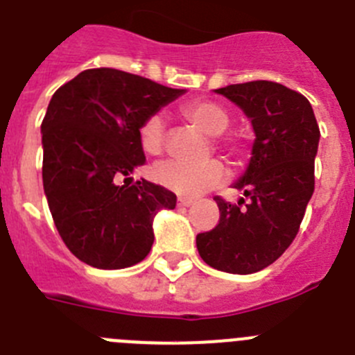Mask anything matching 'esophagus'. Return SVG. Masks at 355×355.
I'll use <instances>...</instances> for the list:
<instances>
[{
	"mask_svg": "<svg viewBox=\"0 0 355 355\" xmlns=\"http://www.w3.org/2000/svg\"><path fill=\"white\" fill-rule=\"evenodd\" d=\"M193 203L194 200H191V198H178V205H180V207H191Z\"/></svg>",
	"mask_w": 355,
	"mask_h": 355,
	"instance_id": "34e87169",
	"label": "esophagus"
}]
</instances>
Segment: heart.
Returning <instances> with one entry per match:
<instances>
[{"label": "heart", "instance_id": "heart-1", "mask_svg": "<svg viewBox=\"0 0 355 355\" xmlns=\"http://www.w3.org/2000/svg\"><path fill=\"white\" fill-rule=\"evenodd\" d=\"M182 114L201 131L211 137L223 135L230 128L231 122L230 114L220 105L214 101H203V99L185 103L182 107ZM140 144L147 154H161L164 147V119L161 115L155 114L145 119L140 128ZM226 147L230 152L236 150L233 144H226ZM155 178L159 184L180 196L196 198L217 187L218 184H223L226 178V170L223 162L217 159H208L203 162L171 159V161L161 162L155 168Z\"/></svg>", "mask_w": 355, "mask_h": 355}]
</instances>
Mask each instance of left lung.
<instances>
[{
  "label": "left lung",
  "instance_id": "8db88e82",
  "mask_svg": "<svg viewBox=\"0 0 355 355\" xmlns=\"http://www.w3.org/2000/svg\"><path fill=\"white\" fill-rule=\"evenodd\" d=\"M252 122L256 140L245 173L233 184L248 198H215L220 218L196 236L201 259L215 270L248 275L264 270L296 238L313 194L320 131L312 105L277 82L254 80L215 89Z\"/></svg>",
  "mask_w": 355,
  "mask_h": 355
}]
</instances>
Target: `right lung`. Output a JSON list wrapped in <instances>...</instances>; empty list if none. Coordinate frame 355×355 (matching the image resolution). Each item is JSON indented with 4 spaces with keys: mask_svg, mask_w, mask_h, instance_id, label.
I'll return each mask as SVG.
<instances>
[{
    "mask_svg": "<svg viewBox=\"0 0 355 355\" xmlns=\"http://www.w3.org/2000/svg\"><path fill=\"white\" fill-rule=\"evenodd\" d=\"M184 92L94 68L52 96L42 122L43 191L62 241L89 266L121 270L144 261L154 243V217L177 205L161 185L125 180L145 164L144 121Z\"/></svg>",
    "mask_w": 355,
    "mask_h": 355,
    "instance_id": "obj_1",
    "label": "right lung"
}]
</instances>
